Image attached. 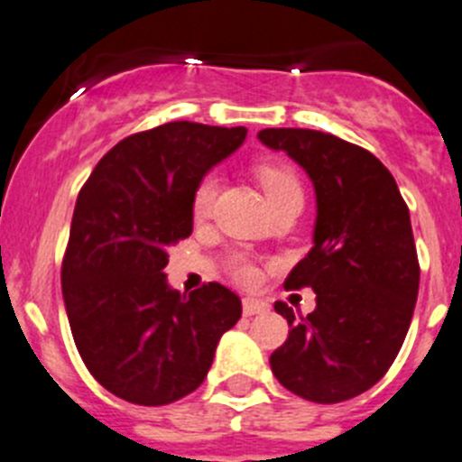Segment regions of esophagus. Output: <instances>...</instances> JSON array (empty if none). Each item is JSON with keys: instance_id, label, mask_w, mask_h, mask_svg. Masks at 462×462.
Wrapping results in <instances>:
<instances>
[{"instance_id": "obj_1", "label": "esophagus", "mask_w": 462, "mask_h": 462, "mask_svg": "<svg viewBox=\"0 0 462 462\" xmlns=\"http://www.w3.org/2000/svg\"><path fill=\"white\" fill-rule=\"evenodd\" d=\"M268 304L263 300L254 298H244V316H259V313H266Z\"/></svg>"}]
</instances>
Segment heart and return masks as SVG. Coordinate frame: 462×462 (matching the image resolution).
<instances>
[{"instance_id": "b5f03b06", "label": "heart", "mask_w": 462, "mask_h": 462, "mask_svg": "<svg viewBox=\"0 0 462 462\" xmlns=\"http://www.w3.org/2000/svg\"><path fill=\"white\" fill-rule=\"evenodd\" d=\"M254 173H257L259 185L263 187V191H266L273 208H275L280 200H284L286 196L302 194V187H300L298 176H295L293 169L286 167V164L262 162L257 169H254ZM217 194H218V178L214 176V173H208V176L200 178V182L194 189V196H191V212H194L196 218H203L212 212ZM227 268H230V273L235 275V280L253 282L254 271L244 254H235V257H230Z\"/></svg>"}]
</instances>
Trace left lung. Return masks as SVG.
<instances>
[{
    "mask_svg": "<svg viewBox=\"0 0 462 462\" xmlns=\"http://www.w3.org/2000/svg\"><path fill=\"white\" fill-rule=\"evenodd\" d=\"M257 137L309 173L318 203L313 248L284 280L289 291L311 286L316 309L302 316L275 302L289 336L271 370L302 400H352L388 373L413 318L420 262L409 208L391 171L361 146L309 128Z\"/></svg>",
    "mask_w": 462,
    "mask_h": 462,
    "instance_id": "8db88e82",
    "label": "left lung"
}]
</instances>
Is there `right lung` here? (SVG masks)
<instances>
[{
  "label": "right lung",
  "instance_id": "obj_1",
  "mask_svg": "<svg viewBox=\"0 0 462 462\" xmlns=\"http://www.w3.org/2000/svg\"><path fill=\"white\" fill-rule=\"evenodd\" d=\"M245 128L162 124L112 146L76 199L60 282L76 350L112 395L164 406L208 377L241 300L218 282L169 289L167 248L194 226L200 178L236 151Z\"/></svg>",
  "mask_w": 462,
  "mask_h": 462
}]
</instances>
